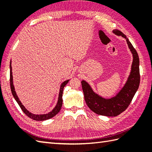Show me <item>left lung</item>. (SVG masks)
<instances>
[{
    "instance_id": "1",
    "label": "left lung",
    "mask_w": 152,
    "mask_h": 152,
    "mask_svg": "<svg viewBox=\"0 0 152 152\" xmlns=\"http://www.w3.org/2000/svg\"><path fill=\"white\" fill-rule=\"evenodd\" d=\"M112 32L117 36H121L125 38L128 47L133 54L131 70L127 82L115 96L106 99L96 93L85 80L82 81L84 99L88 107L96 114L108 117L117 116L127 108L140 84V63L136 50L122 32L118 29H114Z\"/></svg>"
}]
</instances>
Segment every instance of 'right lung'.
<instances>
[{"instance_id": "1", "label": "right lung", "mask_w": 152, "mask_h": 152, "mask_svg": "<svg viewBox=\"0 0 152 152\" xmlns=\"http://www.w3.org/2000/svg\"><path fill=\"white\" fill-rule=\"evenodd\" d=\"M10 88H11V91L13 96L15 99V100L18 103L19 106H20V108L23 110L25 114H26L28 117H29L30 118L34 119V120L36 121H44V120H47V119H49L51 118L54 117L55 115L57 114L59 112L61 108V106H62L63 104V99H62V96H63V89L64 88L68 82L70 80H67L64 81L60 86V89H59V96H58V101L57 102V104L56 106L53 108V110L50 112L47 113V114H33V113L30 112L23 105L21 102L19 101V99L17 95V93H16L15 91V88L14 86V82H13V76H12V61H10Z\"/></svg>"}]
</instances>
